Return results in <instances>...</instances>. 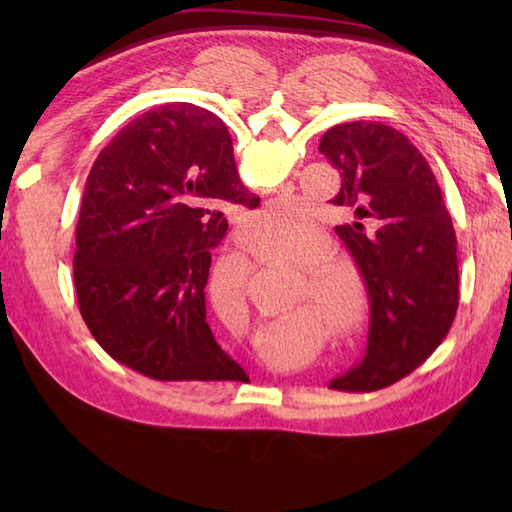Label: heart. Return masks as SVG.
Listing matches in <instances>:
<instances>
[{
    "mask_svg": "<svg viewBox=\"0 0 512 512\" xmlns=\"http://www.w3.org/2000/svg\"><path fill=\"white\" fill-rule=\"evenodd\" d=\"M253 233L257 239H279V242L295 244L299 239L312 233V224L306 215L295 209V206H275V209L262 211L255 217ZM257 255L262 259H273V262H284L279 253L268 248H259ZM288 264L301 270H310V253L308 250H297V253H292L288 257ZM328 308L336 323H339L345 332H354L358 328V321H361V303H358V297H328Z\"/></svg>",
    "mask_w": 512,
    "mask_h": 512,
    "instance_id": "heart-1",
    "label": "heart"
}]
</instances>
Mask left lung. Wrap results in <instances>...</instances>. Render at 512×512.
Listing matches in <instances>:
<instances>
[{"label":"left lung","instance_id":"obj_1","mask_svg":"<svg viewBox=\"0 0 512 512\" xmlns=\"http://www.w3.org/2000/svg\"><path fill=\"white\" fill-rule=\"evenodd\" d=\"M319 151L341 171L330 202L350 209L352 220L334 231L369 299L365 358L330 387L383 389L427 361L451 330L460 303L453 222L429 162L394 127L336 125Z\"/></svg>","mask_w":512,"mask_h":512}]
</instances>
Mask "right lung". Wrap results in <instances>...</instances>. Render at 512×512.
Returning a JSON list of instances; mask_svg holds the SVG:
<instances>
[{
    "instance_id": "obj_1",
    "label": "right lung",
    "mask_w": 512,
    "mask_h": 512,
    "mask_svg": "<svg viewBox=\"0 0 512 512\" xmlns=\"http://www.w3.org/2000/svg\"><path fill=\"white\" fill-rule=\"evenodd\" d=\"M231 206L259 198L239 180L226 125L202 107H154L101 151L76 226L74 288L118 363L154 380L246 378L206 323L211 248Z\"/></svg>"
}]
</instances>
